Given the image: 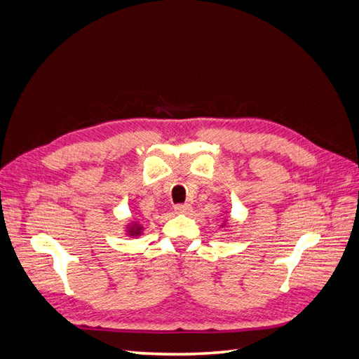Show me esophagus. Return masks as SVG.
Segmentation results:
<instances>
[{"instance_id": "esophagus-1", "label": "esophagus", "mask_w": 359, "mask_h": 359, "mask_svg": "<svg viewBox=\"0 0 359 359\" xmlns=\"http://www.w3.org/2000/svg\"><path fill=\"white\" fill-rule=\"evenodd\" d=\"M175 211L178 214H189L191 211V206L187 203H178V205H175Z\"/></svg>"}]
</instances>
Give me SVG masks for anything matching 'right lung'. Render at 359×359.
<instances>
[{
	"label": "right lung",
	"instance_id": "obj_1",
	"mask_svg": "<svg viewBox=\"0 0 359 359\" xmlns=\"http://www.w3.org/2000/svg\"><path fill=\"white\" fill-rule=\"evenodd\" d=\"M127 232H128L130 236H136V235H140V232H142V227H140V226L136 223V224H133L132 227H130V229H128Z\"/></svg>",
	"mask_w": 359,
	"mask_h": 359
}]
</instances>
